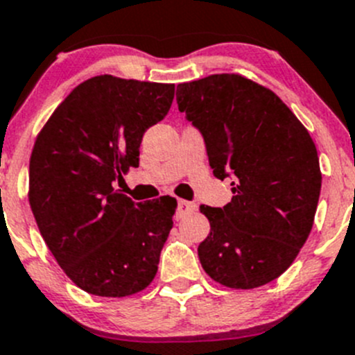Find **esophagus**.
<instances>
[{"instance_id":"obj_1","label":"esophagus","mask_w":355,"mask_h":355,"mask_svg":"<svg viewBox=\"0 0 355 355\" xmlns=\"http://www.w3.org/2000/svg\"><path fill=\"white\" fill-rule=\"evenodd\" d=\"M196 211V205L191 201H184V199H180L178 201V206H177V216L178 218H182V216L185 215H191V213Z\"/></svg>"}]
</instances>
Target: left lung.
Here are the masks:
<instances>
[{
	"mask_svg": "<svg viewBox=\"0 0 355 355\" xmlns=\"http://www.w3.org/2000/svg\"><path fill=\"white\" fill-rule=\"evenodd\" d=\"M177 104L205 139L213 175L232 178L229 205L199 206L209 220L198 248L202 269L236 290L277 279L318 209L322 177L311 135L274 92L239 74L182 83Z\"/></svg>",
	"mask_w": 355,
	"mask_h": 355,
	"instance_id": "8db88e82",
	"label": "left lung"
}]
</instances>
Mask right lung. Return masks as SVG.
Listing matches in <instances>:
<instances>
[{
  "label": "right lung",
  "mask_w": 355,
  "mask_h": 355,
  "mask_svg": "<svg viewBox=\"0 0 355 355\" xmlns=\"http://www.w3.org/2000/svg\"><path fill=\"white\" fill-rule=\"evenodd\" d=\"M173 95L175 85L95 76L37 135L31 209L55 260L86 293L128 297L156 276L177 201L135 202L114 182L139 166L144 133L168 114Z\"/></svg>",
  "instance_id": "1"
}]
</instances>
